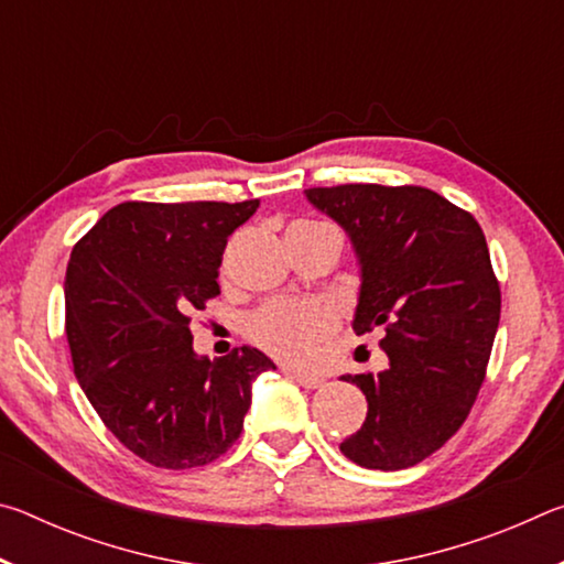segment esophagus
<instances>
[{
  "instance_id": "esophagus-1",
  "label": "esophagus",
  "mask_w": 564,
  "mask_h": 564,
  "mask_svg": "<svg viewBox=\"0 0 564 564\" xmlns=\"http://www.w3.org/2000/svg\"><path fill=\"white\" fill-rule=\"evenodd\" d=\"M289 370V368H285ZM289 373L299 380V383L303 386V388H321L323 383H326V380H323V376H318V373H311V370H289Z\"/></svg>"
}]
</instances>
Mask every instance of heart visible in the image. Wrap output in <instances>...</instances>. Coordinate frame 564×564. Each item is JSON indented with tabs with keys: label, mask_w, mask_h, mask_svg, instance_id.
Segmentation results:
<instances>
[{
	"label": "heart",
	"mask_w": 564,
	"mask_h": 564,
	"mask_svg": "<svg viewBox=\"0 0 564 564\" xmlns=\"http://www.w3.org/2000/svg\"><path fill=\"white\" fill-rule=\"evenodd\" d=\"M308 224V221H303ZM338 321L330 305L321 301L279 299L265 303L248 318V338L283 360L311 358L323 340L333 336Z\"/></svg>",
	"instance_id": "b5f03b06"
}]
</instances>
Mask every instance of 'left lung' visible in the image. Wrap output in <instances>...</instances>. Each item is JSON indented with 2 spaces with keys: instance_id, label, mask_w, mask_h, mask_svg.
Segmentation results:
<instances>
[{
  "instance_id": "obj_1",
  "label": "left lung",
  "mask_w": 564,
  "mask_h": 564,
  "mask_svg": "<svg viewBox=\"0 0 564 564\" xmlns=\"http://www.w3.org/2000/svg\"><path fill=\"white\" fill-rule=\"evenodd\" d=\"M360 263L352 328H383L388 368L343 376L368 400L340 453L368 470L413 467L460 431L488 370L500 283L473 214L423 186L305 188Z\"/></svg>"
}]
</instances>
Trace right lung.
Wrapping results in <instances>:
<instances>
[{
    "instance_id": "1",
    "label": "right lung",
    "mask_w": 564,
    "mask_h": 564,
    "mask_svg": "<svg viewBox=\"0 0 564 564\" xmlns=\"http://www.w3.org/2000/svg\"><path fill=\"white\" fill-rule=\"evenodd\" d=\"M256 208L259 198L119 204L66 265L74 376L117 441L156 467L221 457L243 431L256 376L275 368L248 346L218 360L191 346V316L221 293L228 236Z\"/></svg>"
}]
</instances>
